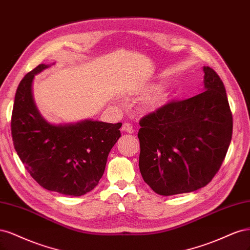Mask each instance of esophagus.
Wrapping results in <instances>:
<instances>
[{"mask_svg":"<svg viewBox=\"0 0 250 250\" xmlns=\"http://www.w3.org/2000/svg\"><path fill=\"white\" fill-rule=\"evenodd\" d=\"M122 130L124 131V132H126V133H130V134H132L133 132H134V128H133V126L128 124V123H125V124H124L123 125V126H122Z\"/></svg>","mask_w":250,"mask_h":250,"instance_id":"34e87169","label":"esophagus"}]
</instances>
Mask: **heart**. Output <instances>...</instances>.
<instances>
[{"mask_svg":"<svg viewBox=\"0 0 250 250\" xmlns=\"http://www.w3.org/2000/svg\"><path fill=\"white\" fill-rule=\"evenodd\" d=\"M162 83H154L148 85L147 87H146V89H144V93L147 94L157 92L156 94L150 96V98L146 102V104H144V108H146L147 112H152L162 108L170 101L171 92L169 90H161L159 93L157 92L161 88H162Z\"/></svg>","mask_w":250,"mask_h":250,"instance_id":"1","label":"heart"}]
</instances>
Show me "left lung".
Masks as SVG:
<instances>
[{
    "instance_id": "left-lung-1",
    "label": "left lung",
    "mask_w": 250,
    "mask_h": 250,
    "mask_svg": "<svg viewBox=\"0 0 250 250\" xmlns=\"http://www.w3.org/2000/svg\"><path fill=\"white\" fill-rule=\"evenodd\" d=\"M205 91L142 117L139 169L148 186L170 196L205 187L227 155L232 116L219 76L204 66Z\"/></svg>"
}]
</instances>
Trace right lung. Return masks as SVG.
<instances>
[{"mask_svg":"<svg viewBox=\"0 0 250 250\" xmlns=\"http://www.w3.org/2000/svg\"><path fill=\"white\" fill-rule=\"evenodd\" d=\"M50 66L39 64L18 87L11 118L14 148L40 186L60 194L81 196L98 186L109 152L120 137L122 123L47 122L36 107L32 85L34 77Z\"/></svg>","mask_w":250,"mask_h":250,"instance_id":"right-lung-1","label":"right lung"}]
</instances>
